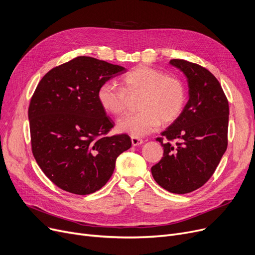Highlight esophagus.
<instances>
[{
    "label": "esophagus",
    "mask_w": 255,
    "mask_h": 255,
    "mask_svg": "<svg viewBox=\"0 0 255 255\" xmlns=\"http://www.w3.org/2000/svg\"><path fill=\"white\" fill-rule=\"evenodd\" d=\"M131 145L132 146H137V145H140L143 143V140L138 138V137H131Z\"/></svg>",
    "instance_id": "34e87169"
}]
</instances>
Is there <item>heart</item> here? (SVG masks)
<instances>
[{"mask_svg":"<svg viewBox=\"0 0 255 255\" xmlns=\"http://www.w3.org/2000/svg\"><path fill=\"white\" fill-rule=\"evenodd\" d=\"M124 88L112 82L101 85L98 99L105 111L118 116L127 112L128 95L141 94V111L121 117L117 128L132 137H141L156 130L163 124L175 121L184 110L187 91L184 82L167 76L161 69L138 65L123 78Z\"/></svg>","mask_w":255,"mask_h":255,"instance_id":"heart-1","label":"heart"}]
</instances>
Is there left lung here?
<instances>
[{
	"mask_svg": "<svg viewBox=\"0 0 255 255\" xmlns=\"http://www.w3.org/2000/svg\"><path fill=\"white\" fill-rule=\"evenodd\" d=\"M170 64L187 77L189 101L156 138L164 153L151 173L165 190L186 194L207 183L221 161L227 148L229 107L219 81L207 68L183 59H172Z\"/></svg>",
	"mask_w": 255,
	"mask_h": 255,
	"instance_id": "obj_1",
	"label": "left lung"
}]
</instances>
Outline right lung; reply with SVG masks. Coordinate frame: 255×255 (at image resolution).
<instances>
[{
    "mask_svg": "<svg viewBox=\"0 0 255 255\" xmlns=\"http://www.w3.org/2000/svg\"><path fill=\"white\" fill-rule=\"evenodd\" d=\"M126 68L80 56L40 80L29 106L32 152L43 173L66 192L88 195L106 185L127 134L108 137L114 123L101 106V85Z\"/></svg>",
    "mask_w": 255,
    "mask_h": 255,
    "instance_id": "1",
    "label": "right lung"
}]
</instances>
